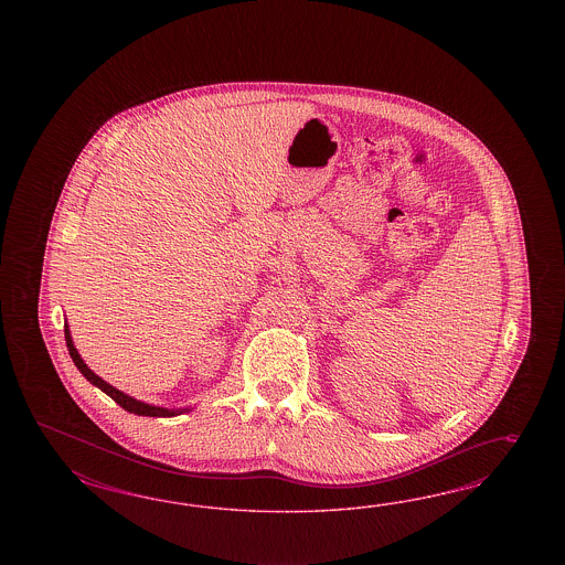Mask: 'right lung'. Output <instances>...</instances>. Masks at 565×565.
<instances>
[{"label":"right lung","instance_id":"obj_1","mask_svg":"<svg viewBox=\"0 0 565 565\" xmlns=\"http://www.w3.org/2000/svg\"><path fill=\"white\" fill-rule=\"evenodd\" d=\"M64 335H66V345H68L70 356L74 360V364L78 366V371L86 376V381H90L95 387H99L102 392L109 395L116 404H120L121 408L126 412H132V414H138V416H175V414H182L184 411H168V408H159V406H149V404H145V402H138L135 397H130V395L121 394L120 390H116V387H111L109 383H105L102 376L95 375L88 366H86L83 359H81V354L76 352V348H74V343H72V338H70V329L68 326H64Z\"/></svg>","mask_w":565,"mask_h":565}]
</instances>
